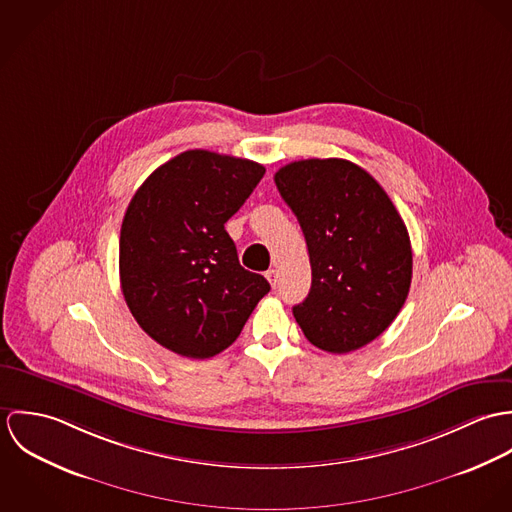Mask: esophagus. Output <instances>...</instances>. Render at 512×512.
Instances as JSON below:
<instances>
[{
  "label": "esophagus",
  "mask_w": 512,
  "mask_h": 512,
  "mask_svg": "<svg viewBox=\"0 0 512 512\" xmlns=\"http://www.w3.org/2000/svg\"><path fill=\"white\" fill-rule=\"evenodd\" d=\"M266 278H268V282H270V286L272 288H276V284H278V272L272 268V270H268L266 272Z\"/></svg>",
  "instance_id": "esophagus-1"
}]
</instances>
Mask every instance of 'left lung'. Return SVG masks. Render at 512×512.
Returning <instances> with one entry per match:
<instances>
[{"instance_id":"1","label":"left lung","mask_w":512,"mask_h":512,"mask_svg":"<svg viewBox=\"0 0 512 512\" xmlns=\"http://www.w3.org/2000/svg\"><path fill=\"white\" fill-rule=\"evenodd\" d=\"M274 181L303 230L311 290L293 305L307 341L351 353L374 341L400 313L412 284L406 224L386 191L347 159H301Z\"/></svg>"}]
</instances>
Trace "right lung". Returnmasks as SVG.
Masks as SVG:
<instances>
[{"mask_svg": "<svg viewBox=\"0 0 512 512\" xmlns=\"http://www.w3.org/2000/svg\"><path fill=\"white\" fill-rule=\"evenodd\" d=\"M264 165L189 149L157 167L120 230V282L138 325L161 347L211 359L240 335L270 292L240 266L224 222L264 177Z\"/></svg>", "mask_w": 512, "mask_h": 512, "instance_id": "right-lung-1", "label": "right lung"}]
</instances>
